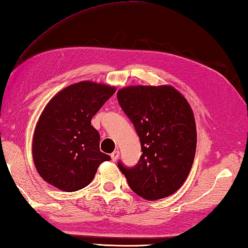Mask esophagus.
Listing matches in <instances>:
<instances>
[{"instance_id":"esophagus-1","label":"esophagus","mask_w":248,"mask_h":248,"mask_svg":"<svg viewBox=\"0 0 248 248\" xmlns=\"http://www.w3.org/2000/svg\"><path fill=\"white\" fill-rule=\"evenodd\" d=\"M110 157H111V160H112V161H116L117 159L119 158V151H115V152H112V153H111V155H110Z\"/></svg>"}]
</instances>
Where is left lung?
I'll return each instance as SVG.
<instances>
[{
  "label": "left lung",
  "instance_id": "8db88e82",
  "mask_svg": "<svg viewBox=\"0 0 248 248\" xmlns=\"http://www.w3.org/2000/svg\"><path fill=\"white\" fill-rule=\"evenodd\" d=\"M117 98L141 142L134 167L118 163L129 186L148 201L173 194L190 173L196 151L194 114L186 98L171 85L125 87Z\"/></svg>",
  "mask_w": 248,
  "mask_h": 248
}]
</instances>
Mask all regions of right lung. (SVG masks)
Segmentation results:
<instances>
[{
	"instance_id": "add662e5",
	"label": "right lung",
	"mask_w": 248,
	"mask_h": 248,
	"mask_svg": "<svg viewBox=\"0 0 248 248\" xmlns=\"http://www.w3.org/2000/svg\"><path fill=\"white\" fill-rule=\"evenodd\" d=\"M116 92L115 87L81 81L62 90L47 103L35 125L34 166L44 181L62 191L89 186L103 161L100 134L92 117Z\"/></svg>"
}]
</instances>
